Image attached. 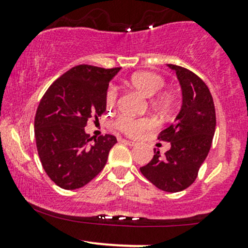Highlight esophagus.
Here are the masks:
<instances>
[{
    "instance_id": "34e87169",
    "label": "esophagus",
    "mask_w": 248,
    "mask_h": 248,
    "mask_svg": "<svg viewBox=\"0 0 248 248\" xmlns=\"http://www.w3.org/2000/svg\"><path fill=\"white\" fill-rule=\"evenodd\" d=\"M122 142L126 145H128V146H136V142L132 141V140H127V139H124L122 140Z\"/></svg>"
}]
</instances>
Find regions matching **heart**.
I'll return each mask as SVG.
<instances>
[{
	"mask_svg": "<svg viewBox=\"0 0 248 248\" xmlns=\"http://www.w3.org/2000/svg\"><path fill=\"white\" fill-rule=\"evenodd\" d=\"M129 82L134 89L138 90L146 97L156 96V93H159L166 86V80L158 74L152 73V72H137V73L132 74ZM106 102L109 108L115 106V103H116V91L115 90L108 91ZM171 103L172 97L168 92L159 93L156 97V101H155V104L159 109H169ZM154 126L155 122L149 117L136 119V117L128 116V115H121L115 121V127L129 137H138L145 131L154 128Z\"/></svg>",
	"mask_w": 248,
	"mask_h": 248,
	"instance_id": "obj_1",
	"label": "heart"
}]
</instances>
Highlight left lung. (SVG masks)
<instances>
[{"label": "left lung", "mask_w": 248, "mask_h": 248, "mask_svg": "<svg viewBox=\"0 0 248 248\" xmlns=\"http://www.w3.org/2000/svg\"><path fill=\"white\" fill-rule=\"evenodd\" d=\"M168 66L181 85L182 107L175 121L158 136L170 142V149L164 156L155 150L154 158L140 171L157 188L174 193L196 181L214 139L216 111L209 87L201 78L184 67Z\"/></svg>", "instance_id": "left-lung-1"}]
</instances>
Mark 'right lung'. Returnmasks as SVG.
Returning a JSON list of instances; mask_svg holds the SVG:
<instances>
[{
	"label": "right lung",
	"instance_id": "obj_1",
	"mask_svg": "<svg viewBox=\"0 0 248 248\" xmlns=\"http://www.w3.org/2000/svg\"><path fill=\"white\" fill-rule=\"evenodd\" d=\"M116 68L79 64L57 78L42 97L34 117L37 151L46 175L64 189L89 184L104 168L116 137L85 133L90 119L107 109L109 81Z\"/></svg>",
	"mask_w": 248,
	"mask_h": 248
}]
</instances>
